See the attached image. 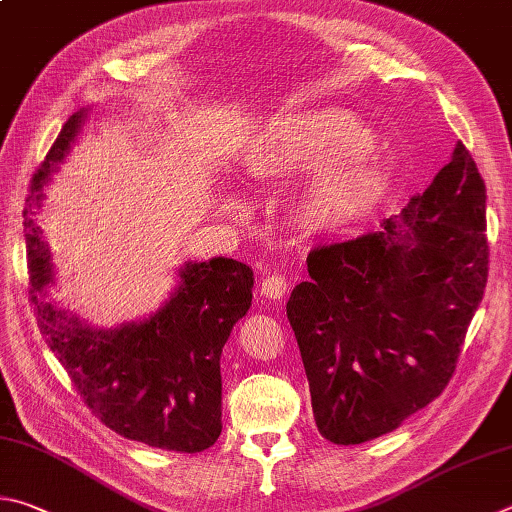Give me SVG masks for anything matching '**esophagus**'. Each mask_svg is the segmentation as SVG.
<instances>
[{"label": "esophagus", "instance_id": "esophagus-1", "mask_svg": "<svg viewBox=\"0 0 512 512\" xmlns=\"http://www.w3.org/2000/svg\"><path fill=\"white\" fill-rule=\"evenodd\" d=\"M259 293L264 297H271V300H280L286 293V277L282 273L266 275L262 282H259Z\"/></svg>", "mask_w": 512, "mask_h": 512}]
</instances>
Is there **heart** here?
I'll list each match as a JSON object with an SVG mask.
<instances>
[{"label":"heart","mask_w":512,"mask_h":512,"mask_svg":"<svg viewBox=\"0 0 512 512\" xmlns=\"http://www.w3.org/2000/svg\"><path fill=\"white\" fill-rule=\"evenodd\" d=\"M371 136L345 109H291L266 120L244 156L248 174L262 181L315 174L306 212L318 226H342L376 206L387 174L367 159Z\"/></svg>","instance_id":"obj_1"}]
</instances>
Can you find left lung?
<instances>
[{
	"label": "left lung",
	"instance_id": "8db88e82",
	"mask_svg": "<svg viewBox=\"0 0 512 512\" xmlns=\"http://www.w3.org/2000/svg\"><path fill=\"white\" fill-rule=\"evenodd\" d=\"M483 230L486 185L457 143L383 230L311 250L286 315L324 439L371 441L441 396L488 282Z\"/></svg>",
	"mask_w": 512,
	"mask_h": 512
}]
</instances>
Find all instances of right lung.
<instances>
[{"label":"right lung","instance_id":"obj_1","mask_svg":"<svg viewBox=\"0 0 512 512\" xmlns=\"http://www.w3.org/2000/svg\"><path fill=\"white\" fill-rule=\"evenodd\" d=\"M85 116L87 109H80L64 123L26 197V257L37 327L82 401L109 430L152 448L203 452L221 434L219 358L235 322L253 302V271L230 257L188 262L176 291L152 318L109 331L44 302L53 264L31 208Z\"/></svg>","mask_w":512,"mask_h":512}]
</instances>
